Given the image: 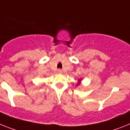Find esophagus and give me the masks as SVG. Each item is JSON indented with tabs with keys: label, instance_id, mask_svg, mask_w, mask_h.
Here are the masks:
<instances>
[{
	"label": "esophagus",
	"instance_id": "34e87169",
	"mask_svg": "<svg viewBox=\"0 0 130 130\" xmlns=\"http://www.w3.org/2000/svg\"><path fill=\"white\" fill-rule=\"evenodd\" d=\"M57 72H58L59 73H62V70H61V69H58V71H57Z\"/></svg>",
	"mask_w": 130,
	"mask_h": 130
}]
</instances>
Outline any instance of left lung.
Listing matches in <instances>:
<instances>
[{
  "mask_svg": "<svg viewBox=\"0 0 130 130\" xmlns=\"http://www.w3.org/2000/svg\"><path fill=\"white\" fill-rule=\"evenodd\" d=\"M80 80H81L80 79H79L78 80V83H77V84H76V86H78V85H80Z\"/></svg>",
  "mask_w": 130,
  "mask_h": 130,
  "instance_id": "1",
  "label": "left lung"
}]
</instances>
